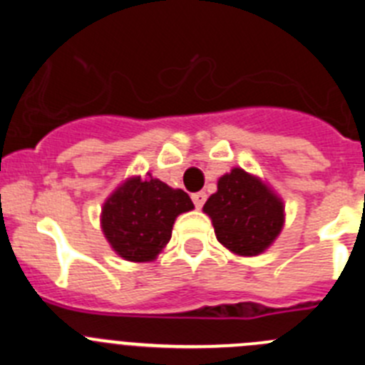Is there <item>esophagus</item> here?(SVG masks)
Instances as JSON below:
<instances>
[{"mask_svg": "<svg viewBox=\"0 0 365 365\" xmlns=\"http://www.w3.org/2000/svg\"><path fill=\"white\" fill-rule=\"evenodd\" d=\"M192 201H193V205H195V208H202V205H205V201H206V193L205 192L193 193Z\"/></svg>", "mask_w": 365, "mask_h": 365, "instance_id": "esophagus-1", "label": "esophagus"}]
</instances>
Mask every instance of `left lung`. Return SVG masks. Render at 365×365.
Returning a JSON list of instances; mask_svg holds the SVG:
<instances>
[{
	"instance_id": "left-lung-1",
	"label": "left lung",
	"mask_w": 365,
	"mask_h": 365,
	"mask_svg": "<svg viewBox=\"0 0 365 365\" xmlns=\"http://www.w3.org/2000/svg\"><path fill=\"white\" fill-rule=\"evenodd\" d=\"M215 237L237 256H257L274 243L285 222V206L267 182L234 168L217 180L202 206Z\"/></svg>"
}]
</instances>
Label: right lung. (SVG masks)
Masks as SVG:
<instances>
[{
    "label": "right lung",
    "mask_w": 365,
    "mask_h": 365,
    "mask_svg": "<svg viewBox=\"0 0 365 365\" xmlns=\"http://www.w3.org/2000/svg\"><path fill=\"white\" fill-rule=\"evenodd\" d=\"M193 210L190 195L155 179L130 177L106 199L102 232L120 257L135 263L153 261L163 252L177 215Z\"/></svg>",
    "instance_id": "add662e5"
}]
</instances>
